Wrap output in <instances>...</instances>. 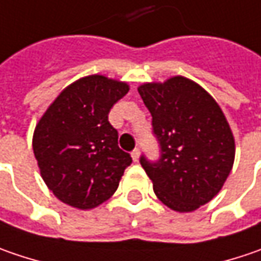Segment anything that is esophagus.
<instances>
[{
    "label": "esophagus",
    "mask_w": 261,
    "mask_h": 261,
    "mask_svg": "<svg viewBox=\"0 0 261 261\" xmlns=\"http://www.w3.org/2000/svg\"><path fill=\"white\" fill-rule=\"evenodd\" d=\"M132 159H134V162H138V159H139V148H135V150L132 151Z\"/></svg>",
    "instance_id": "1"
}]
</instances>
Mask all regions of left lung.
Wrapping results in <instances>:
<instances>
[{"mask_svg": "<svg viewBox=\"0 0 261 261\" xmlns=\"http://www.w3.org/2000/svg\"><path fill=\"white\" fill-rule=\"evenodd\" d=\"M138 92L152 117L160 157L139 162L159 200L187 213L222 189L235 159V141L225 114L201 86L182 76L145 84Z\"/></svg>", "mask_w": 261, "mask_h": 261, "instance_id": "obj_1", "label": "left lung"}]
</instances>
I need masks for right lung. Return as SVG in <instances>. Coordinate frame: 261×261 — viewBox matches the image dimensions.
Returning a JSON list of instances; mask_svg holds the SVG:
<instances>
[{"mask_svg": "<svg viewBox=\"0 0 261 261\" xmlns=\"http://www.w3.org/2000/svg\"><path fill=\"white\" fill-rule=\"evenodd\" d=\"M129 86L99 74L67 86L36 124L33 152L46 187L63 202L94 208L109 200L132 163L109 122Z\"/></svg>", "mask_w": 261, "mask_h": 261, "instance_id": "1", "label": "right lung"}]
</instances>
